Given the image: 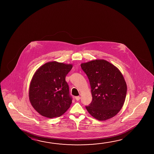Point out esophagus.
Wrapping results in <instances>:
<instances>
[{
    "label": "esophagus",
    "instance_id": "34e87169",
    "mask_svg": "<svg viewBox=\"0 0 154 154\" xmlns=\"http://www.w3.org/2000/svg\"><path fill=\"white\" fill-rule=\"evenodd\" d=\"M75 99H76V100L77 101H78V100L81 99V97H80L79 96H77V97H75Z\"/></svg>",
    "mask_w": 154,
    "mask_h": 154
}]
</instances>
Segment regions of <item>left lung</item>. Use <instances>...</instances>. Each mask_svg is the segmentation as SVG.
Listing matches in <instances>:
<instances>
[{
	"label": "left lung",
	"instance_id": "1",
	"mask_svg": "<svg viewBox=\"0 0 154 154\" xmlns=\"http://www.w3.org/2000/svg\"><path fill=\"white\" fill-rule=\"evenodd\" d=\"M91 85L92 101L86 109L93 118L103 121L113 118L124 105L127 85L116 66L104 60L82 63Z\"/></svg>",
	"mask_w": 154,
	"mask_h": 154
}]
</instances>
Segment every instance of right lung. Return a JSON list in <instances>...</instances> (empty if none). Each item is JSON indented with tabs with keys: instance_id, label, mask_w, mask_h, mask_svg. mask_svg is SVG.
<instances>
[{
	"instance_id": "obj_1",
	"label": "right lung",
	"mask_w": 154,
	"mask_h": 154,
	"mask_svg": "<svg viewBox=\"0 0 154 154\" xmlns=\"http://www.w3.org/2000/svg\"><path fill=\"white\" fill-rule=\"evenodd\" d=\"M72 64L49 62L36 70L30 82L29 101L41 116L49 118L59 117L72 103L66 77Z\"/></svg>"
}]
</instances>
